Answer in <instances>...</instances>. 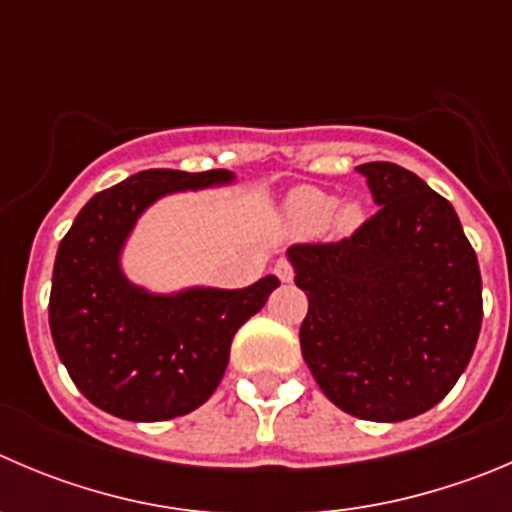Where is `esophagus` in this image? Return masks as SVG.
Masks as SVG:
<instances>
[{"mask_svg":"<svg viewBox=\"0 0 512 512\" xmlns=\"http://www.w3.org/2000/svg\"><path fill=\"white\" fill-rule=\"evenodd\" d=\"M274 274L279 276V281H284V284H289L291 279H294V269H291V264L289 261H276V266H274Z\"/></svg>","mask_w":512,"mask_h":512,"instance_id":"obj_1","label":"esophagus"}]
</instances>
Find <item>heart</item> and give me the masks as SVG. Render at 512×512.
Masks as SVG:
<instances>
[{"label": "heart", "instance_id": "obj_1", "mask_svg": "<svg viewBox=\"0 0 512 512\" xmlns=\"http://www.w3.org/2000/svg\"><path fill=\"white\" fill-rule=\"evenodd\" d=\"M284 211L291 228L306 233V236L321 231V228L326 233H334V236H347L362 221V203L354 201V198L337 201L329 193L311 186H301L291 191L289 198H286Z\"/></svg>", "mask_w": 512, "mask_h": 512}]
</instances>
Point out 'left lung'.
Wrapping results in <instances>:
<instances>
[{
  "label": "left lung",
  "mask_w": 512,
  "mask_h": 512,
  "mask_svg": "<svg viewBox=\"0 0 512 512\" xmlns=\"http://www.w3.org/2000/svg\"><path fill=\"white\" fill-rule=\"evenodd\" d=\"M357 170L379 211L349 238L286 251L309 299L301 354L339 410L402 422L435 407L465 372L483 281L450 201L402 165Z\"/></svg>",
  "instance_id": "1"
}]
</instances>
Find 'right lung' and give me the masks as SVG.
I'll use <instances>...</instances> for the list:
<instances>
[{
	"instance_id": "1",
	"label": "right lung",
	"mask_w": 512,
	"mask_h": 512,
	"mask_svg": "<svg viewBox=\"0 0 512 512\" xmlns=\"http://www.w3.org/2000/svg\"><path fill=\"white\" fill-rule=\"evenodd\" d=\"M231 170L155 168L97 193L60 241L52 271V342L75 387L120 420L160 422L201 407L221 382L233 334L271 291L276 276L246 289L153 294L130 284L120 253L158 198L228 186Z\"/></svg>"
}]
</instances>
